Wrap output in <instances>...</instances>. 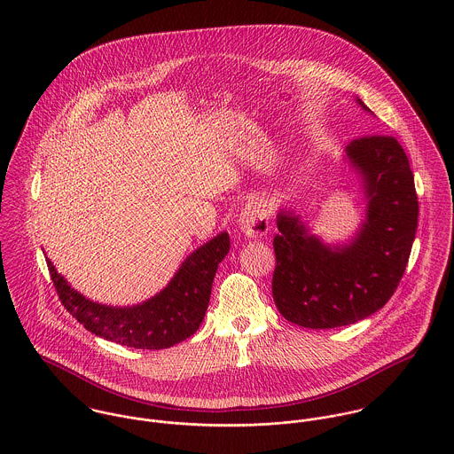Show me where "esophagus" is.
Returning a JSON list of instances; mask_svg holds the SVG:
<instances>
[{"instance_id":"34e87169","label":"esophagus","mask_w":454,"mask_h":454,"mask_svg":"<svg viewBox=\"0 0 454 454\" xmlns=\"http://www.w3.org/2000/svg\"><path fill=\"white\" fill-rule=\"evenodd\" d=\"M239 229L248 238H262L269 231V218L267 213L260 207L259 204L247 206L239 215Z\"/></svg>"}]
</instances>
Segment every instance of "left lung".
Returning <instances> with one entry per match:
<instances>
[{
	"label": "left lung",
	"mask_w": 454,
	"mask_h": 454,
	"mask_svg": "<svg viewBox=\"0 0 454 454\" xmlns=\"http://www.w3.org/2000/svg\"><path fill=\"white\" fill-rule=\"evenodd\" d=\"M346 155L367 194L365 222L349 245H324L292 211H279L276 222L272 299L288 322L306 328L356 324L381 309L416 238L419 206L402 145L393 136L369 134L353 139Z\"/></svg>",
	"instance_id": "8db88e82"
}]
</instances>
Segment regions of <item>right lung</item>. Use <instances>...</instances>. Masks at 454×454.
<instances>
[{"mask_svg": "<svg viewBox=\"0 0 454 454\" xmlns=\"http://www.w3.org/2000/svg\"><path fill=\"white\" fill-rule=\"evenodd\" d=\"M229 248V234H218L187 257L162 292L132 308H112L85 299L49 260L47 263L66 311L89 332L128 348L164 349L189 339L202 324L215 272Z\"/></svg>", "mask_w": 454, "mask_h": 454, "instance_id": "add662e5", "label": "right lung"}]
</instances>
